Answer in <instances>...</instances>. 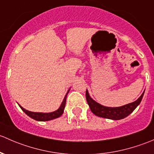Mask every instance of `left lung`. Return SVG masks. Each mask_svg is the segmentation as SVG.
<instances>
[{"mask_svg": "<svg viewBox=\"0 0 154 154\" xmlns=\"http://www.w3.org/2000/svg\"><path fill=\"white\" fill-rule=\"evenodd\" d=\"M144 93L141 95L140 97L137 100L134 101L130 104H125L124 106L119 107H104L101 105L100 104L97 103L96 101L90 98L89 96L88 90H86V99L90 106L91 111L96 116L105 119H110L112 120H119L125 118L129 116L134 110L136 108L138 105L140 104L143 97Z\"/></svg>", "mask_w": 154, "mask_h": 154, "instance_id": "obj_1", "label": "left lung"}]
</instances>
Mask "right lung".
Wrapping results in <instances>:
<instances>
[{"instance_id": "obj_1", "label": "right lung", "mask_w": 154, "mask_h": 154, "mask_svg": "<svg viewBox=\"0 0 154 154\" xmlns=\"http://www.w3.org/2000/svg\"><path fill=\"white\" fill-rule=\"evenodd\" d=\"M69 92V90H68ZM67 92V93H68ZM66 93V95H67ZM66 95L64 97V100L62 101V104H61L60 106L59 109L56 110V111H54L53 112H48V113H42V112H31V111H28V110H25L24 108L20 106V107L21 108V110H23L25 113L26 114L27 116H29V117H31L32 119H33L36 120V121H40V122H44V121H49V120H52L54 119L58 118L59 116H61V115L64 112V109L65 107V104H66Z\"/></svg>"}]
</instances>
